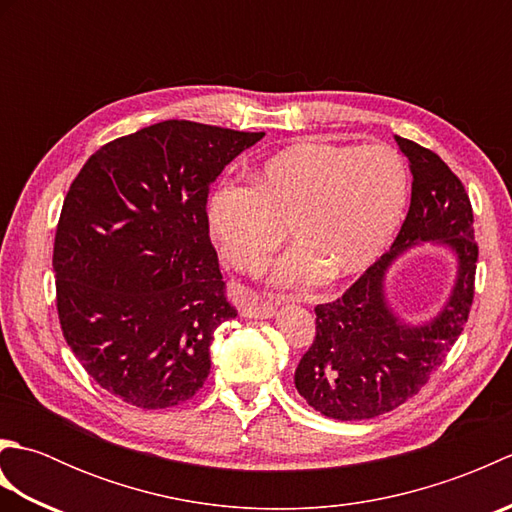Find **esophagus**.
Wrapping results in <instances>:
<instances>
[{
  "mask_svg": "<svg viewBox=\"0 0 512 512\" xmlns=\"http://www.w3.org/2000/svg\"><path fill=\"white\" fill-rule=\"evenodd\" d=\"M275 312L277 310L273 303L264 299H250L248 303H244L242 310H239L244 319H273Z\"/></svg>",
  "mask_w": 512,
  "mask_h": 512,
  "instance_id": "34e87169",
  "label": "esophagus"
}]
</instances>
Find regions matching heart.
I'll return each instance as SVG.
<instances>
[{
    "mask_svg": "<svg viewBox=\"0 0 512 512\" xmlns=\"http://www.w3.org/2000/svg\"><path fill=\"white\" fill-rule=\"evenodd\" d=\"M250 180V189L228 184L211 195L209 233L228 264L257 275L288 228L297 246L270 273L286 290L365 273L396 237L409 202V169L387 145L308 140L281 149Z\"/></svg>",
    "mask_w": 512,
    "mask_h": 512,
    "instance_id": "b5f03b06",
    "label": "heart"
}]
</instances>
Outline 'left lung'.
I'll return each instance as SVG.
<instances>
[{
    "mask_svg": "<svg viewBox=\"0 0 512 512\" xmlns=\"http://www.w3.org/2000/svg\"><path fill=\"white\" fill-rule=\"evenodd\" d=\"M413 173L411 204L387 253L356 284L317 312V339L303 354L295 387L334 420H369L418 394L458 341L473 303L477 244L473 211L458 176L433 151L396 136ZM422 243L447 249L456 275L448 299L422 322L393 308L390 268Z\"/></svg>",
    "mask_w": 512,
    "mask_h": 512,
    "instance_id": "8db88e82",
    "label": "left lung"
}]
</instances>
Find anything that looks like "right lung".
<instances>
[{"instance_id": "obj_1", "label": "right lung", "mask_w": 512, "mask_h": 512, "mask_svg": "<svg viewBox=\"0 0 512 512\" xmlns=\"http://www.w3.org/2000/svg\"><path fill=\"white\" fill-rule=\"evenodd\" d=\"M264 132L162 121L103 145L65 195L54 237L65 341L96 383L140 409L193 398L213 332L237 312L211 246V184Z\"/></svg>"}]
</instances>
